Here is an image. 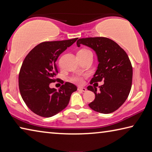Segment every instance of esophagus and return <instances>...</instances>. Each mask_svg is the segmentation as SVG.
Here are the masks:
<instances>
[{"mask_svg":"<svg viewBox=\"0 0 152 152\" xmlns=\"http://www.w3.org/2000/svg\"><path fill=\"white\" fill-rule=\"evenodd\" d=\"M78 90L79 91H82V92H86V88H83V87H78Z\"/></svg>","mask_w":152,"mask_h":152,"instance_id":"obj_1","label":"esophagus"}]
</instances>
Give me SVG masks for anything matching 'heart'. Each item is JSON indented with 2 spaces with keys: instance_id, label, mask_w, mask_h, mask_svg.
<instances>
[{
  "instance_id": "obj_1",
  "label": "heart",
  "mask_w": 152,
  "mask_h": 152,
  "mask_svg": "<svg viewBox=\"0 0 152 152\" xmlns=\"http://www.w3.org/2000/svg\"><path fill=\"white\" fill-rule=\"evenodd\" d=\"M91 52L89 50H86V49H82V50H80L78 51V53H89ZM71 81L74 82L76 84H81L83 83V79H82V77L80 76V75H75L71 77Z\"/></svg>"
}]
</instances>
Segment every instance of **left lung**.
Returning a JSON list of instances; mask_svg holds the SVG:
<instances>
[{"label": "left lung", "mask_w": 152, "mask_h": 152, "mask_svg": "<svg viewBox=\"0 0 152 152\" xmlns=\"http://www.w3.org/2000/svg\"><path fill=\"white\" fill-rule=\"evenodd\" d=\"M76 44L78 47L82 44L88 46L97 55L99 64L91 84L104 81L98 92L96 87H87L95 94L94 100L88 106L104 114L115 111L124 103L132 88L133 68L127 53L107 37L82 38Z\"/></svg>", "instance_id": "left-lung-1"}]
</instances>
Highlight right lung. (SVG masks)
I'll return each instance as SVG.
<instances>
[{
  "label": "right lung",
  "instance_id": "add662e5",
  "mask_svg": "<svg viewBox=\"0 0 152 152\" xmlns=\"http://www.w3.org/2000/svg\"><path fill=\"white\" fill-rule=\"evenodd\" d=\"M78 38L41 43L25 57L19 75L20 95L29 109L37 115L50 117L68 106L77 87L66 82L57 91L50 84L58 78L56 61L61 53Z\"/></svg>",
  "mask_w": 152,
  "mask_h": 152
}]
</instances>
